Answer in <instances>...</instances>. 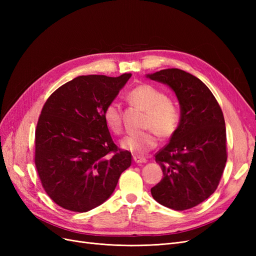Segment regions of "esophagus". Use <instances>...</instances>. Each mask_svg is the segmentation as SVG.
Listing matches in <instances>:
<instances>
[{"mask_svg": "<svg viewBox=\"0 0 256 256\" xmlns=\"http://www.w3.org/2000/svg\"><path fill=\"white\" fill-rule=\"evenodd\" d=\"M134 160L136 164H146V159L144 157H140V156H134Z\"/></svg>", "mask_w": 256, "mask_h": 256, "instance_id": "34e87169", "label": "esophagus"}]
</instances>
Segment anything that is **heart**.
<instances>
[{
  "label": "heart",
  "instance_id": "b5f03b06",
  "mask_svg": "<svg viewBox=\"0 0 256 256\" xmlns=\"http://www.w3.org/2000/svg\"><path fill=\"white\" fill-rule=\"evenodd\" d=\"M127 98L131 104L145 110L143 128L149 129L126 136L120 141L122 148L134 154H144L157 145L156 134L161 138L174 134L180 120V112L164 92L152 85L141 84L131 90ZM104 118L111 131L120 134L122 108L118 102H112L104 108Z\"/></svg>",
  "mask_w": 256,
  "mask_h": 256
}]
</instances>
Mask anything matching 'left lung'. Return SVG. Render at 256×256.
Instances as JSON below:
<instances>
[{"label":"left lung","instance_id":"8db88e82","mask_svg":"<svg viewBox=\"0 0 256 256\" xmlns=\"http://www.w3.org/2000/svg\"><path fill=\"white\" fill-rule=\"evenodd\" d=\"M177 97L180 118L168 144L156 154L164 178L150 189L157 202L184 210L204 202L218 187L226 164V129L212 92L193 74L177 68L146 74Z\"/></svg>","mask_w":256,"mask_h":256}]
</instances>
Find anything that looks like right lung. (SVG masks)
Instances as JSON below:
<instances>
[{
    "label": "right lung",
    "instance_id": "obj_1",
    "mask_svg": "<svg viewBox=\"0 0 256 256\" xmlns=\"http://www.w3.org/2000/svg\"><path fill=\"white\" fill-rule=\"evenodd\" d=\"M131 74L79 76L46 102L35 132V164L42 187L54 203L86 212L104 203L131 152L114 144L104 118Z\"/></svg>",
    "mask_w": 256,
    "mask_h": 256
}]
</instances>
